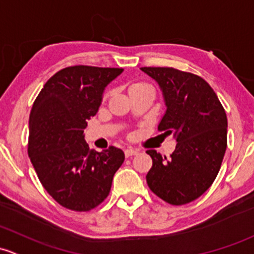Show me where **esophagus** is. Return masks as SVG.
Listing matches in <instances>:
<instances>
[{"instance_id":"obj_1","label":"esophagus","mask_w":254,"mask_h":254,"mask_svg":"<svg viewBox=\"0 0 254 254\" xmlns=\"http://www.w3.org/2000/svg\"><path fill=\"white\" fill-rule=\"evenodd\" d=\"M124 153H125V157H127V158H129V157H131V156H136V154L138 153V149L127 148L124 151Z\"/></svg>"}]
</instances>
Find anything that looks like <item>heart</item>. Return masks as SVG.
I'll return each mask as SVG.
<instances>
[{
    "label": "heart",
    "mask_w": 254,
    "mask_h": 254,
    "mask_svg": "<svg viewBox=\"0 0 254 254\" xmlns=\"http://www.w3.org/2000/svg\"><path fill=\"white\" fill-rule=\"evenodd\" d=\"M145 85H147V84H143V82H137V84H134V85H132V86H131V87H130V90H131V89H135V87L145 86Z\"/></svg>",
    "instance_id": "1"
}]
</instances>
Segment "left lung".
I'll return each instance as SVG.
<instances>
[{"label":"left lung","instance_id":"left-lung-1","mask_svg":"<svg viewBox=\"0 0 254 254\" xmlns=\"http://www.w3.org/2000/svg\"><path fill=\"white\" fill-rule=\"evenodd\" d=\"M164 97V116L158 130L173 134L170 158L148 149L152 168L148 188L167 203H190L204 193L217 178L226 151L228 118L217 93L194 74L168 66H143Z\"/></svg>","mask_w":254,"mask_h":254}]
</instances>
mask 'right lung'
<instances>
[{"label": "right lung", "instance_id": "obj_1", "mask_svg": "<svg viewBox=\"0 0 254 254\" xmlns=\"http://www.w3.org/2000/svg\"><path fill=\"white\" fill-rule=\"evenodd\" d=\"M122 73V68L68 66L47 80L34 102L29 157L45 190L64 208L87 212L102 203L124 162L120 148L96 152L84 138L106 86Z\"/></svg>", "mask_w": 254, "mask_h": 254}]
</instances>
